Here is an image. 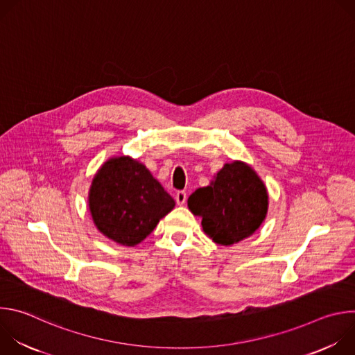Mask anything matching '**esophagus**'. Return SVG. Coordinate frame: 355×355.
I'll use <instances>...</instances> for the list:
<instances>
[{
	"label": "esophagus",
	"mask_w": 355,
	"mask_h": 355,
	"mask_svg": "<svg viewBox=\"0 0 355 355\" xmlns=\"http://www.w3.org/2000/svg\"><path fill=\"white\" fill-rule=\"evenodd\" d=\"M175 200H177V204L181 207V205H185V202H187V192H184V191H178L177 193H175Z\"/></svg>",
	"instance_id": "34e87169"
}]
</instances>
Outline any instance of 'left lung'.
Returning <instances> with one entry per match:
<instances>
[{"label": "left lung", "instance_id": "obj_1", "mask_svg": "<svg viewBox=\"0 0 355 355\" xmlns=\"http://www.w3.org/2000/svg\"><path fill=\"white\" fill-rule=\"evenodd\" d=\"M188 208L202 218L205 234L220 245H232L254 233L268 212V191L247 163L234 160L216 173L208 187L188 198Z\"/></svg>", "mask_w": 355, "mask_h": 355}]
</instances>
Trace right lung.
Instances as JSON below:
<instances>
[{
    "label": "right lung",
    "instance_id": "1",
    "mask_svg": "<svg viewBox=\"0 0 355 355\" xmlns=\"http://www.w3.org/2000/svg\"><path fill=\"white\" fill-rule=\"evenodd\" d=\"M174 207L175 200L146 166L129 156L108 159L94 175L88 192L95 227L126 247L143 241Z\"/></svg>",
    "mask_w": 355,
    "mask_h": 355
}]
</instances>
